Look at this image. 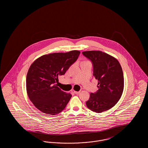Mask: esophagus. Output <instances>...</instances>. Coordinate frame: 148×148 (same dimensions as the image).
Segmentation results:
<instances>
[{
    "label": "esophagus",
    "mask_w": 148,
    "mask_h": 148,
    "mask_svg": "<svg viewBox=\"0 0 148 148\" xmlns=\"http://www.w3.org/2000/svg\"><path fill=\"white\" fill-rule=\"evenodd\" d=\"M74 92L75 94H79L80 92V91H79V92H77V91H74Z\"/></svg>",
    "instance_id": "esophagus-1"
}]
</instances>
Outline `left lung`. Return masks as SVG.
Segmentation results:
<instances>
[{
  "label": "left lung",
  "instance_id": "8db88e82",
  "mask_svg": "<svg viewBox=\"0 0 148 148\" xmlns=\"http://www.w3.org/2000/svg\"><path fill=\"white\" fill-rule=\"evenodd\" d=\"M83 54L93 64V75L98 80V90L86 102L92 111L101 113L115 106L124 90V75L118 60L101 51H85Z\"/></svg>",
  "mask_w": 148,
  "mask_h": 148
}]
</instances>
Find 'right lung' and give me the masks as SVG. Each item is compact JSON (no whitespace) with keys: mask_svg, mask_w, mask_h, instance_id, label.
Listing matches in <instances>:
<instances>
[{"mask_svg":"<svg viewBox=\"0 0 148 148\" xmlns=\"http://www.w3.org/2000/svg\"><path fill=\"white\" fill-rule=\"evenodd\" d=\"M78 50L45 54L36 59L29 69L26 88L29 98L42 112L53 115L60 113L71 94L62 90L56 82L79 56Z\"/></svg>","mask_w":148,"mask_h":148,"instance_id":"add662e5","label":"right lung"}]
</instances>
